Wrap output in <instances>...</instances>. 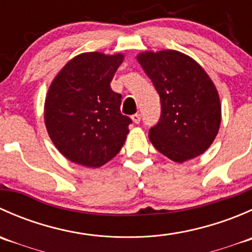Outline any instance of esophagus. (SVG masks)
<instances>
[{
  "mask_svg": "<svg viewBox=\"0 0 252 252\" xmlns=\"http://www.w3.org/2000/svg\"><path fill=\"white\" fill-rule=\"evenodd\" d=\"M131 119H133L134 123L139 124V123H140V121H141V116L139 113H135V114H133V116H131Z\"/></svg>",
  "mask_w": 252,
  "mask_h": 252,
  "instance_id": "1",
  "label": "esophagus"
}]
</instances>
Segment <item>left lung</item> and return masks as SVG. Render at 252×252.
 <instances>
[{
    "label": "left lung",
    "instance_id": "1",
    "mask_svg": "<svg viewBox=\"0 0 252 252\" xmlns=\"http://www.w3.org/2000/svg\"><path fill=\"white\" fill-rule=\"evenodd\" d=\"M138 62L161 100L158 123L149 131L152 145L182 163L204 154L220 126L217 89L204 68L174 50L142 52Z\"/></svg>",
    "mask_w": 252,
    "mask_h": 252
}]
</instances>
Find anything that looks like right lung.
<instances>
[{
  "instance_id": "right-lung-1",
  "label": "right lung",
  "mask_w": 252,
  "mask_h": 252,
  "mask_svg": "<svg viewBox=\"0 0 252 252\" xmlns=\"http://www.w3.org/2000/svg\"><path fill=\"white\" fill-rule=\"evenodd\" d=\"M123 60L122 53H81L51 83L45 100L47 133L74 163L97 168L124 145L131 119L121 113L122 95L110 85Z\"/></svg>"
}]
</instances>
